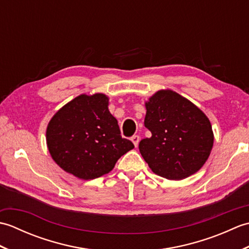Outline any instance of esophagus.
<instances>
[{"mask_svg": "<svg viewBox=\"0 0 249 249\" xmlns=\"http://www.w3.org/2000/svg\"><path fill=\"white\" fill-rule=\"evenodd\" d=\"M139 140H140V137L138 135H134L133 137H131V141H133V143L135 144V146L138 145Z\"/></svg>", "mask_w": 249, "mask_h": 249, "instance_id": "1", "label": "esophagus"}]
</instances>
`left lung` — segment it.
I'll use <instances>...</instances> for the list:
<instances>
[{"label": "left lung", "mask_w": 249, "mask_h": 249, "mask_svg": "<svg viewBox=\"0 0 249 249\" xmlns=\"http://www.w3.org/2000/svg\"><path fill=\"white\" fill-rule=\"evenodd\" d=\"M144 126L152 136L139 151L152 171L168 179L197 172L212 151V126L198 107L181 95L161 89L145 103Z\"/></svg>", "instance_id": "obj_1"}]
</instances>
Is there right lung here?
Masks as SVG:
<instances>
[{"mask_svg": "<svg viewBox=\"0 0 249 249\" xmlns=\"http://www.w3.org/2000/svg\"><path fill=\"white\" fill-rule=\"evenodd\" d=\"M46 135L53 160L63 170L83 179L110 172L119 158L135 147L121 136L104 94L72 99L51 119Z\"/></svg>", "mask_w": 249, "mask_h": 249, "instance_id": "1", "label": "right lung"}]
</instances>
